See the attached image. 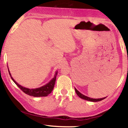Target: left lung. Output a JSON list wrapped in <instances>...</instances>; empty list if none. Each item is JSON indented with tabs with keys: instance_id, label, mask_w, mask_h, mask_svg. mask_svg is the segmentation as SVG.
Listing matches in <instances>:
<instances>
[{
	"instance_id": "8db88e82",
	"label": "left lung",
	"mask_w": 128,
	"mask_h": 128,
	"mask_svg": "<svg viewBox=\"0 0 128 128\" xmlns=\"http://www.w3.org/2000/svg\"><path fill=\"white\" fill-rule=\"evenodd\" d=\"M75 91H76V94H77V96H78V97H80V98H81L84 99V100H88V101L99 102V101H101V100H103V99L105 98V97H104V98H90V97H87V96H85L83 95V94H81V93H80L79 91H77V89L75 88Z\"/></svg>"
}]
</instances>
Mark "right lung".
Segmentation results:
<instances>
[{"label": "right lung", "instance_id": "obj_1", "mask_svg": "<svg viewBox=\"0 0 128 128\" xmlns=\"http://www.w3.org/2000/svg\"><path fill=\"white\" fill-rule=\"evenodd\" d=\"M8 71H9V74L10 76H11L9 70H8ZM57 72H58L57 71L56 72L54 78H53L50 81V82H49L48 84L36 89H28L18 84V83L12 78V77H11V79L13 80V82L16 84V85L18 86L19 88L24 93H25V94H28V95H29L30 96H33V97H45V96L49 95V94L52 92L53 88H54V84H55L56 82V76L57 75Z\"/></svg>", "mask_w": 128, "mask_h": 128}]
</instances>
